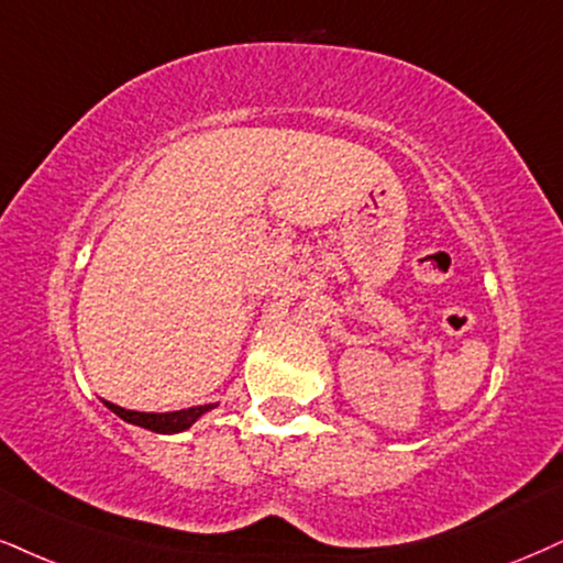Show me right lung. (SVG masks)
I'll return each mask as SVG.
<instances>
[{
  "mask_svg": "<svg viewBox=\"0 0 563 563\" xmlns=\"http://www.w3.org/2000/svg\"><path fill=\"white\" fill-rule=\"evenodd\" d=\"M103 405L112 409L117 418H122L124 422H133L137 428L154 430V433H183V430L196 426L206 412H211V409L217 407V401H213V405L177 409V412H135V409H124L107 399H103Z\"/></svg>",
  "mask_w": 563,
  "mask_h": 563,
  "instance_id": "obj_1",
  "label": "right lung"
}]
</instances>
